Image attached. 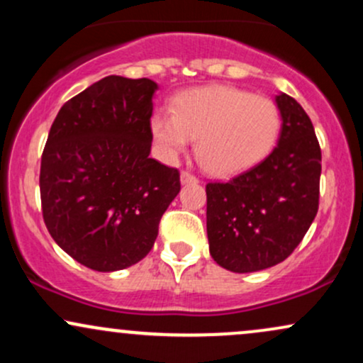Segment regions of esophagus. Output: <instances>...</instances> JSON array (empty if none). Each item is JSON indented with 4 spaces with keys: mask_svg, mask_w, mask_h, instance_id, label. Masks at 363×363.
<instances>
[{
    "mask_svg": "<svg viewBox=\"0 0 363 363\" xmlns=\"http://www.w3.org/2000/svg\"><path fill=\"white\" fill-rule=\"evenodd\" d=\"M199 179L194 176V174H191L189 170H182L181 172V182L182 184H194V182H198Z\"/></svg>",
    "mask_w": 363,
    "mask_h": 363,
    "instance_id": "34e87169",
    "label": "esophagus"
}]
</instances>
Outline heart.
Segmentation results:
<instances>
[{
    "label": "heart",
    "instance_id": "heart-1",
    "mask_svg": "<svg viewBox=\"0 0 363 363\" xmlns=\"http://www.w3.org/2000/svg\"><path fill=\"white\" fill-rule=\"evenodd\" d=\"M283 126L280 107L266 95L235 86H205L179 94L172 114L158 111L150 129L169 160L196 140L199 164L215 176H234L272 153Z\"/></svg>",
    "mask_w": 363,
    "mask_h": 363
}]
</instances>
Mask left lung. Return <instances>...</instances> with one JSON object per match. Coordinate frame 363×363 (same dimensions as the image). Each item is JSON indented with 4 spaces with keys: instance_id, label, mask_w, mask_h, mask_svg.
<instances>
[{
    "instance_id": "1",
    "label": "left lung",
    "mask_w": 363,
    "mask_h": 363,
    "mask_svg": "<svg viewBox=\"0 0 363 363\" xmlns=\"http://www.w3.org/2000/svg\"><path fill=\"white\" fill-rule=\"evenodd\" d=\"M283 126L264 160L227 182L206 184L210 254L234 273L285 261L319 208L320 147L311 118L290 95L277 97Z\"/></svg>"
}]
</instances>
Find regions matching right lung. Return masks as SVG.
Here are the masks:
<instances>
[{
    "mask_svg": "<svg viewBox=\"0 0 363 363\" xmlns=\"http://www.w3.org/2000/svg\"><path fill=\"white\" fill-rule=\"evenodd\" d=\"M148 78H102L57 112L40 158V203L49 234L95 272L136 264L181 191V174L155 158Z\"/></svg>",
    "mask_w": 363,
    "mask_h": 363,
    "instance_id": "obj_1",
    "label": "right lung"
}]
</instances>
